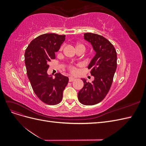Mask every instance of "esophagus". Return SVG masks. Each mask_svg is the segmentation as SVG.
<instances>
[{
    "label": "esophagus",
    "instance_id": "obj_1",
    "mask_svg": "<svg viewBox=\"0 0 146 146\" xmlns=\"http://www.w3.org/2000/svg\"><path fill=\"white\" fill-rule=\"evenodd\" d=\"M75 80H76V78H74V77H69V82H73V81H74Z\"/></svg>",
    "mask_w": 146,
    "mask_h": 146
}]
</instances>
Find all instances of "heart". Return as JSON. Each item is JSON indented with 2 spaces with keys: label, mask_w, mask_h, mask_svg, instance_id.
I'll return each instance as SVG.
<instances>
[{
  "label": "heart",
  "mask_w": 146,
  "mask_h": 146,
  "mask_svg": "<svg viewBox=\"0 0 146 146\" xmlns=\"http://www.w3.org/2000/svg\"><path fill=\"white\" fill-rule=\"evenodd\" d=\"M78 46H82V47H84L82 44H78L77 45V47H78ZM63 46H61V48H60V50H63ZM70 69L71 70V71L72 72H75V68L74 67H72V66H70Z\"/></svg>",
  "instance_id": "b5f03b06"
}]
</instances>
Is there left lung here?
Listing matches in <instances>:
<instances>
[{"instance_id":"8db88e82","label":"left lung","mask_w":146,"mask_h":146,"mask_svg":"<svg viewBox=\"0 0 146 146\" xmlns=\"http://www.w3.org/2000/svg\"><path fill=\"white\" fill-rule=\"evenodd\" d=\"M84 39L91 43L96 54L88 65L91 74L94 77L91 83L82 78L84 86L78 92V99L85 105L99 103L107 96L113 83L117 68V53L108 39L98 34L86 33Z\"/></svg>"}]
</instances>
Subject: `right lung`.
I'll use <instances>...</instances> for the list:
<instances>
[{"label":"right lung","instance_id":"obj_1","mask_svg":"<svg viewBox=\"0 0 146 146\" xmlns=\"http://www.w3.org/2000/svg\"><path fill=\"white\" fill-rule=\"evenodd\" d=\"M65 35L46 33L40 35L30 42L25 52V64L27 76L33 91L38 98L48 105H56L63 98V92L69 78L60 73L48 75V64L55 58L65 40Z\"/></svg>","mask_w":146,"mask_h":146}]
</instances>
